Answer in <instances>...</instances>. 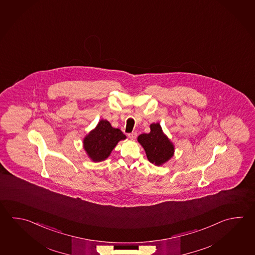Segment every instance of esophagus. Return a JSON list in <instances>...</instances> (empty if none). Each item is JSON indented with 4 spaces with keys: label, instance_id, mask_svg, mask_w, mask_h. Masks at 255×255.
Instances as JSON below:
<instances>
[{
    "label": "esophagus",
    "instance_id": "34e87169",
    "mask_svg": "<svg viewBox=\"0 0 255 255\" xmlns=\"http://www.w3.org/2000/svg\"><path fill=\"white\" fill-rule=\"evenodd\" d=\"M128 137H129L130 139H136V137H137V132H136V131H132V132H130V133L128 134Z\"/></svg>",
    "mask_w": 255,
    "mask_h": 255
}]
</instances>
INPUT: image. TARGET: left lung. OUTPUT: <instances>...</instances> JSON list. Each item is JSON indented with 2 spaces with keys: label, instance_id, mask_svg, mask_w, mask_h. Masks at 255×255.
Here are the masks:
<instances>
[{
  "label": "left lung",
  "instance_id": "8db88e82",
  "mask_svg": "<svg viewBox=\"0 0 255 255\" xmlns=\"http://www.w3.org/2000/svg\"><path fill=\"white\" fill-rule=\"evenodd\" d=\"M138 141L144 148L148 159L155 165L165 163L173 156L174 146L163 134L159 124L150 125V132L139 135Z\"/></svg>",
  "mask_w": 255,
  "mask_h": 255
}]
</instances>
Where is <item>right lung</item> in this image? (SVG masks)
<instances>
[{
	"instance_id": "right-lung-1",
	"label": "right lung",
	"mask_w": 255,
	"mask_h": 255,
	"mask_svg": "<svg viewBox=\"0 0 255 255\" xmlns=\"http://www.w3.org/2000/svg\"><path fill=\"white\" fill-rule=\"evenodd\" d=\"M125 138L122 130L113 128L108 121L101 120L84 139V148L94 161H101L110 155L119 140Z\"/></svg>"
}]
</instances>
